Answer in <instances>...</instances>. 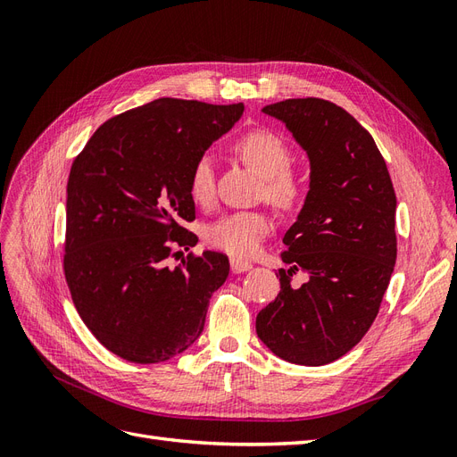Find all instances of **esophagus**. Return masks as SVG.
Wrapping results in <instances>:
<instances>
[{
	"label": "esophagus",
	"instance_id": "34e87169",
	"mask_svg": "<svg viewBox=\"0 0 457 457\" xmlns=\"http://www.w3.org/2000/svg\"><path fill=\"white\" fill-rule=\"evenodd\" d=\"M230 269H232V272L240 274V272H245V270L253 269V265H252L250 261H244V259H240V257H232V259H230Z\"/></svg>",
	"mask_w": 457,
	"mask_h": 457
}]
</instances>
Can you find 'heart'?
Returning <instances> with one entry per match:
<instances>
[{"mask_svg": "<svg viewBox=\"0 0 457 457\" xmlns=\"http://www.w3.org/2000/svg\"><path fill=\"white\" fill-rule=\"evenodd\" d=\"M234 152L238 158L265 179L267 200H270L280 210H292L305 195V181L289 168L292 165V150L278 133L270 129H252L244 133L234 143ZM190 198L198 205L207 207L215 202V173L213 160L202 156L196 160L188 179ZM272 230V219L269 213L234 212L220 217L204 228V238L215 250L225 252L234 257L253 255L261 242Z\"/></svg>", "mask_w": 457, "mask_h": 457, "instance_id": "heart-1", "label": "heart"}]
</instances>
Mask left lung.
Returning a JSON list of instances; mask_svg holds the SVG:
<instances>
[{
	"label": "left lung",
	"mask_w": 457,
	"mask_h": 457,
	"mask_svg": "<svg viewBox=\"0 0 457 457\" xmlns=\"http://www.w3.org/2000/svg\"><path fill=\"white\" fill-rule=\"evenodd\" d=\"M307 152L311 185L287 250L280 294L257 314L259 339L282 361L324 366L376 320L396 262V196L371 135L341 106L307 96L262 108ZM307 271L299 288L291 276Z\"/></svg>",
	"instance_id": "left-lung-1"
}]
</instances>
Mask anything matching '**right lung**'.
<instances>
[{
	"label": "right lung",
	"instance_id": "right-lung-1",
	"mask_svg": "<svg viewBox=\"0 0 457 457\" xmlns=\"http://www.w3.org/2000/svg\"><path fill=\"white\" fill-rule=\"evenodd\" d=\"M244 104L156 99L110 118L72 163L66 187L64 276L81 320L135 364L165 362L195 343L210 297L225 284L223 253L196 245L188 179L232 129Z\"/></svg>",
	"mask_w": 457,
	"mask_h": 457
}]
</instances>
